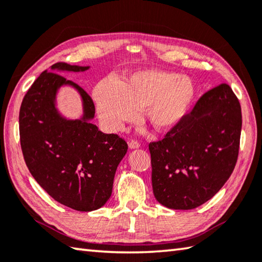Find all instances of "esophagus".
<instances>
[{
  "mask_svg": "<svg viewBox=\"0 0 262 262\" xmlns=\"http://www.w3.org/2000/svg\"><path fill=\"white\" fill-rule=\"evenodd\" d=\"M128 145H129V147L130 148H138V147H141V144L140 143H138L137 141H135V140H132V141H129V143H128Z\"/></svg>",
  "mask_w": 262,
  "mask_h": 262,
  "instance_id": "34e87169",
  "label": "esophagus"
}]
</instances>
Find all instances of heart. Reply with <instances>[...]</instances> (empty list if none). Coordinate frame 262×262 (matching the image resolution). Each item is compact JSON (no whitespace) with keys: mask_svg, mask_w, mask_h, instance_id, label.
Here are the masks:
<instances>
[{"mask_svg":"<svg viewBox=\"0 0 262 262\" xmlns=\"http://www.w3.org/2000/svg\"><path fill=\"white\" fill-rule=\"evenodd\" d=\"M195 95L187 76L162 70H142L126 83L105 78L95 86L93 99L102 124L110 132L137 119L145 107V119L158 130H169L186 115Z\"/></svg>","mask_w":262,"mask_h":262,"instance_id":"1","label":"heart"}]
</instances>
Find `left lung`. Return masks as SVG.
Returning <instances> with one entry per match:
<instances>
[{
	"label": "left lung",
	"mask_w": 262,
	"mask_h": 262,
	"mask_svg": "<svg viewBox=\"0 0 262 262\" xmlns=\"http://www.w3.org/2000/svg\"><path fill=\"white\" fill-rule=\"evenodd\" d=\"M241 129V104L229 85L204 93L163 140L148 144L157 201L191 210L211 199L236 165Z\"/></svg>",
	"instance_id": "obj_1"
}]
</instances>
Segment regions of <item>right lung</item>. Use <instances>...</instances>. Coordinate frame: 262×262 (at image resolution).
I'll return each mask as SVG.
<instances>
[{"instance_id":"add662e5","label":"right lung","mask_w":262,"mask_h":262,"mask_svg":"<svg viewBox=\"0 0 262 262\" xmlns=\"http://www.w3.org/2000/svg\"><path fill=\"white\" fill-rule=\"evenodd\" d=\"M90 67L58 62L43 71L26 93L19 112L20 144L35 181L55 201L77 211L104 206L128 145L117 134H104L90 120L93 100L80 86L53 71H85ZM73 85L83 101V117L66 120L55 107L61 85Z\"/></svg>"}]
</instances>
